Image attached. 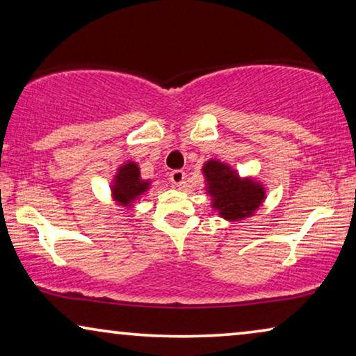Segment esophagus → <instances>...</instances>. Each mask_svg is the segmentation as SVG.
I'll list each match as a JSON object with an SVG mask.
<instances>
[{"label":"esophagus","instance_id":"1","mask_svg":"<svg viewBox=\"0 0 356 356\" xmlns=\"http://www.w3.org/2000/svg\"><path fill=\"white\" fill-rule=\"evenodd\" d=\"M184 178H186V173H184L183 170H173V172L170 173L172 183L177 184V186H183Z\"/></svg>","mask_w":356,"mask_h":356}]
</instances>
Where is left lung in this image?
<instances>
[{"instance_id":"left-lung-1","label":"left lung","mask_w":356,"mask_h":356,"mask_svg":"<svg viewBox=\"0 0 356 356\" xmlns=\"http://www.w3.org/2000/svg\"><path fill=\"white\" fill-rule=\"evenodd\" d=\"M209 179V193L213 195V207L220 210L226 220H240L253 213L264 199V191L253 181H240V178L222 162L210 161L204 167Z\"/></svg>"}]
</instances>
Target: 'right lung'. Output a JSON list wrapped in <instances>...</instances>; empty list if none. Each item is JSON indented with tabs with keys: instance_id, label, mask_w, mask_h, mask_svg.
<instances>
[{
	"instance_id": "1",
	"label": "right lung",
	"mask_w": 356,
	"mask_h": 356,
	"mask_svg": "<svg viewBox=\"0 0 356 356\" xmlns=\"http://www.w3.org/2000/svg\"><path fill=\"white\" fill-rule=\"evenodd\" d=\"M147 189V183L140 179V168L136 163H127L124 165L116 177V186L113 193L119 200V204L127 205L136 197L143 195Z\"/></svg>"
}]
</instances>
